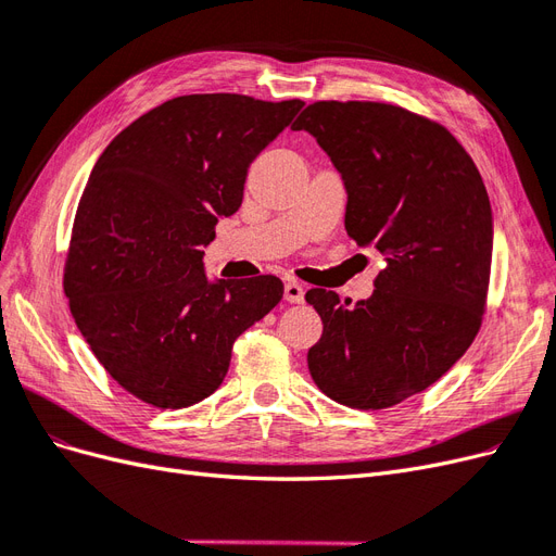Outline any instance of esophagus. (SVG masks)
I'll return each instance as SVG.
<instances>
[{"mask_svg":"<svg viewBox=\"0 0 556 556\" xmlns=\"http://www.w3.org/2000/svg\"><path fill=\"white\" fill-rule=\"evenodd\" d=\"M304 285L296 282V280H288L285 282V301H290V304H301L304 301Z\"/></svg>","mask_w":556,"mask_h":556,"instance_id":"esophagus-1","label":"esophagus"}]
</instances>
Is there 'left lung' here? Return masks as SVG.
<instances>
[{
  "instance_id": "obj_1",
  "label": "left lung",
  "mask_w": 556,
  "mask_h": 556,
  "mask_svg": "<svg viewBox=\"0 0 556 556\" xmlns=\"http://www.w3.org/2000/svg\"><path fill=\"white\" fill-rule=\"evenodd\" d=\"M348 190L345 231L384 255L374 294L313 288L323 317L308 371L329 399L382 410L445 376L480 331L492 271V206L464 146L384 102H315L299 115Z\"/></svg>"
}]
</instances>
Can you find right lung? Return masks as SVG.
<instances>
[{"label": "right lung", "instance_id": "1", "mask_svg": "<svg viewBox=\"0 0 556 556\" xmlns=\"http://www.w3.org/2000/svg\"><path fill=\"white\" fill-rule=\"evenodd\" d=\"M301 106L182 94L143 113L97 160L62 285L83 339L131 396L162 410L211 396L233 341L280 304L276 276L211 282L201 248L217 217L239 211L250 162Z\"/></svg>", "mask_w": 556, "mask_h": 556}]
</instances>
